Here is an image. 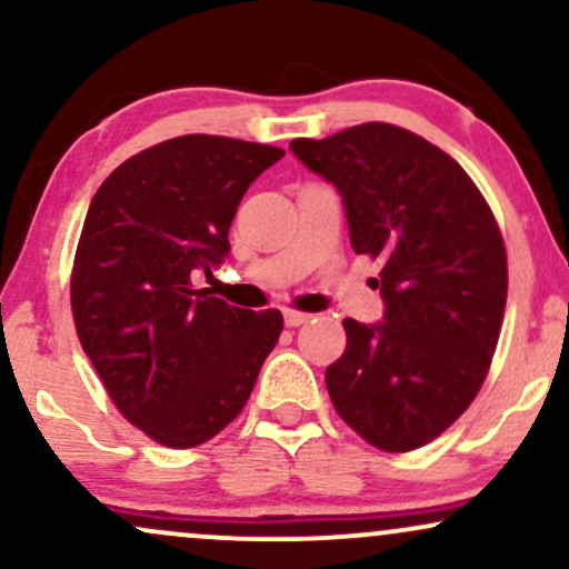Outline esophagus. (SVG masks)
Wrapping results in <instances>:
<instances>
[{
    "instance_id": "obj_1",
    "label": "esophagus",
    "mask_w": 569,
    "mask_h": 569,
    "mask_svg": "<svg viewBox=\"0 0 569 569\" xmlns=\"http://www.w3.org/2000/svg\"><path fill=\"white\" fill-rule=\"evenodd\" d=\"M312 316H307V312H299V310H283V321L289 329H297V326H302L310 321Z\"/></svg>"
}]
</instances>
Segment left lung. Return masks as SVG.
<instances>
[{"label":"left lung","mask_w":569,"mask_h":569,"mask_svg":"<svg viewBox=\"0 0 569 569\" xmlns=\"http://www.w3.org/2000/svg\"><path fill=\"white\" fill-rule=\"evenodd\" d=\"M291 152L335 184L352 251L382 262V321H345L348 348L326 369L331 403L377 449L422 447L471 407L498 348V221L447 152L388 122L293 139Z\"/></svg>","instance_id":"8db88e82"}]
</instances>
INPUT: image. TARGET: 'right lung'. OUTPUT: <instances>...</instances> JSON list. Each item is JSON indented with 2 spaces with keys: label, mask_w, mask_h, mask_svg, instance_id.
Returning <instances> with one entry per match:
<instances>
[{
  "label": "right lung",
  "mask_w": 569,
  "mask_h": 569,
  "mask_svg": "<svg viewBox=\"0 0 569 569\" xmlns=\"http://www.w3.org/2000/svg\"><path fill=\"white\" fill-rule=\"evenodd\" d=\"M283 149L179 136L122 162L90 200L71 272L82 350L117 409L162 447L213 439L246 407L283 316L194 289L230 253L246 189Z\"/></svg>",
  "instance_id": "1"
}]
</instances>
